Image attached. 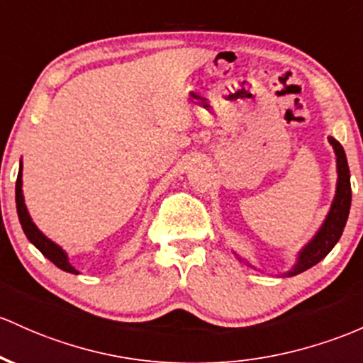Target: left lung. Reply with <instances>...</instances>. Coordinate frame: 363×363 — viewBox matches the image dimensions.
I'll return each instance as SVG.
<instances>
[{"mask_svg": "<svg viewBox=\"0 0 363 363\" xmlns=\"http://www.w3.org/2000/svg\"><path fill=\"white\" fill-rule=\"evenodd\" d=\"M328 139L330 146H333L334 155H336V172H337L336 194H334V200L330 203L329 212L325 215L322 225L318 227L315 236H313L312 240L306 242L303 248L298 252L294 265L288 270V272L281 274V277L298 276V274L305 272V270H308L310 267L317 265L318 262L324 260V258L329 255L330 250L336 246V242L340 241L341 234H343V229L346 225V220H348L350 205H352V184H350L348 160H346L345 150L343 146L340 145V141H336L333 136H329ZM240 262H242L241 258Z\"/></svg>", "mask_w": 363, "mask_h": 363, "instance_id": "obj_1", "label": "left lung"}]
</instances>
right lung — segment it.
Returning <instances> with one entry per match:
<instances>
[{"label":"right lung","mask_w":363,"mask_h":363,"mask_svg":"<svg viewBox=\"0 0 363 363\" xmlns=\"http://www.w3.org/2000/svg\"><path fill=\"white\" fill-rule=\"evenodd\" d=\"M15 203H17L20 225H22L27 240L33 242L35 248L45 255L48 260L53 262L58 269L65 270V272H70V274H79V270L70 264L69 255H67L65 250H63L62 246H58L55 241H51L48 236H45V234L38 229V225L34 224L33 218H30L29 210H27L26 206V200H23V191H22V160H20L17 184H15Z\"/></svg>","instance_id":"right-lung-1"}]
</instances>
